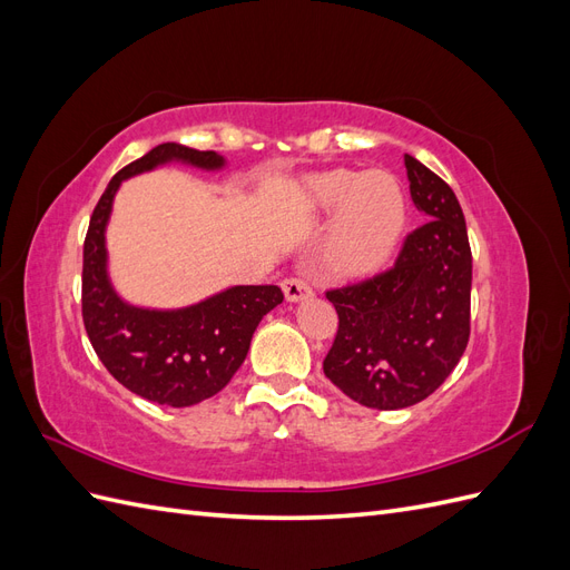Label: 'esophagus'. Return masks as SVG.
<instances>
[{"label":"esophagus","instance_id":"obj_1","mask_svg":"<svg viewBox=\"0 0 570 570\" xmlns=\"http://www.w3.org/2000/svg\"><path fill=\"white\" fill-rule=\"evenodd\" d=\"M283 292H285L287 302H304L314 295V289L308 287V283H304L302 278H285Z\"/></svg>","mask_w":570,"mask_h":570}]
</instances>
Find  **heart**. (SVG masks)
Returning a JSON list of instances; mask_svg holds the SVG:
<instances>
[{"label": "heart", "mask_w": 570, "mask_h": 570, "mask_svg": "<svg viewBox=\"0 0 570 570\" xmlns=\"http://www.w3.org/2000/svg\"><path fill=\"white\" fill-rule=\"evenodd\" d=\"M302 202L314 214L335 209L325 239V262L344 278L377 271L400 243L406 202L400 180L390 170H325L306 178Z\"/></svg>", "instance_id": "b5f03b06"}]
</instances>
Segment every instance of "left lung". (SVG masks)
Listing matches in <instances>:
<instances>
[{
    "instance_id": "left-lung-1",
    "label": "left lung",
    "mask_w": 570,
    "mask_h": 570,
    "mask_svg": "<svg viewBox=\"0 0 570 570\" xmlns=\"http://www.w3.org/2000/svg\"><path fill=\"white\" fill-rule=\"evenodd\" d=\"M411 199L425 214L390 271L325 292L340 325L323 373L350 400L394 411L423 402L471 335L473 258L452 187L404 154Z\"/></svg>"
}]
</instances>
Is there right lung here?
I'll return each instance as SVG.
<instances>
[{"instance_id": "obj_1", "label": "right lung", "mask_w": 570, "mask_h": 570, "mask_svg": "<svg viewBox=\"0 0 570 570\" xmlns=\"http://www.w3.org/2000/svg\"><path fill=\"white\" fill-rule=\"evenodd\" d=\"M180 161L218 170L226 159L166 142L120 168L97 202L82 247V323L101 364L149 402L193 406L230 383L256 325L283 302L278 285H235L183 308H142L116 295L107 271V223L120 183Z\"/></svg>"}]
</instances>
